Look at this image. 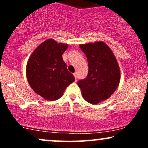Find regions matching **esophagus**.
<instances>
[{
  "label": "esophagus",
  "mask_w": 148,
  "mask_h": 148,
  "mask_svg": "<svg viewBox=\"0 0 148 148\" xmlns=\"http://www.w3.org/2000/svg\"><path fill=\"white\" fill-rule=\"evenodd\" d=\"M74 78H75V81H77V74H76V73H74Z\"/></svg>",
  "instance_id": "1"
}]
</instances>
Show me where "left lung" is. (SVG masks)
I'll return each mask as SVG.
<instances>
[{
	"label": "left lung",
	"instance_id": "8db88e82",
	"mask_svg": "<svg viewBox=\"0 0 148 148\" xmlns=\"http://www.w3.org/2000/svg\"><path fill=\"white\" fill-rule=\"evenodd\" d=\"M79 47L87 57L89 70L87 78L80 80L78 86L84 99L97 104L116 90L120 81V67L112 50L103 42L81 44Z\"/></svg>",
	"mask_w": 148,
	"mask_h": 148
}]
</instances>
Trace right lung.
Wrapping results in <instances>:
<instances>
[{"label": "right lung", "instance_id": "obj_1", "mask_svg": "<svg viewBox=\"0 0 148 148\" xmlns=\"http://www.w3.org/2000/svg\"><path fill=\"white\" fill-rule=\"evenodd\" d=\"M67 47V44L48 39L33 51L27 62L25 72L28 84L35 93L46 100L58 99L75 80L62 59Z\"/></svg>", "mask_w": 148, "mask_h": 148}]
</instances>
